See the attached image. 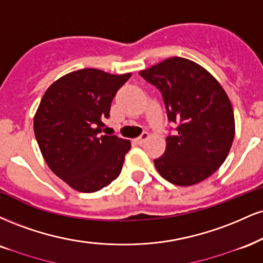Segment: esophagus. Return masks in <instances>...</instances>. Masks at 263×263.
<instances>
[{"label":"esophagus","instance_id":"obj_1","mask_svg":"<svg viewBox=\"0 0 263 263\" xmlns=\"http://www.w3.org/2000/svg\"><path fill=\"white\" fill-rule=\"evenodd\" d=\"M149 137V134H148V132H143V134H142L140 137H137L135 140V143H137V144H142L143 143V142L147 140V138Z\"/></svg>","mask_w":263,"mask_h":263}]
</instances>
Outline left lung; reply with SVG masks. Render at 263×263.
I'll return each mask as SVG.
<instances>
[{
  "mask_svg": "<svg viewBox=\"0 0 263 263\" xmlns=\"http://www.w3.org/2000/svg\"><path fill=\"white\" fill-rule=\"evenodd\" d=\"M141 77L162 93L175 132L154 160L158 173L178 186L210 178L224 163L235 135L232 103L207 69L183 58H170L143 69Z\"/></svg>",
  "mask_w": 263,
  "mask_h": 263,
  "instance_id": "left-lung-1",
  "label": "left lung"
}]
</instances>
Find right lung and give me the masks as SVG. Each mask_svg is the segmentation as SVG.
Returning a JSON list of instances; mask_svg holds the SVG:
<instances>
[{"label": "right lung", "instance_id": "add662e5", "mask_svg": "<svg viewBox=\"0 0 263 263\" xmlns=\"http://www.w3.org/2000/svg\"><path fill=\"white\" fill-rule=\"evenodd\" d=\"M131 73L83 68L47 88L34 116V134L47 166L80 192H96L120 175L131 142L103 135L114 97Z\"/></svg>", "mask_w": 263, "mask_h": 263}]
</instances>
